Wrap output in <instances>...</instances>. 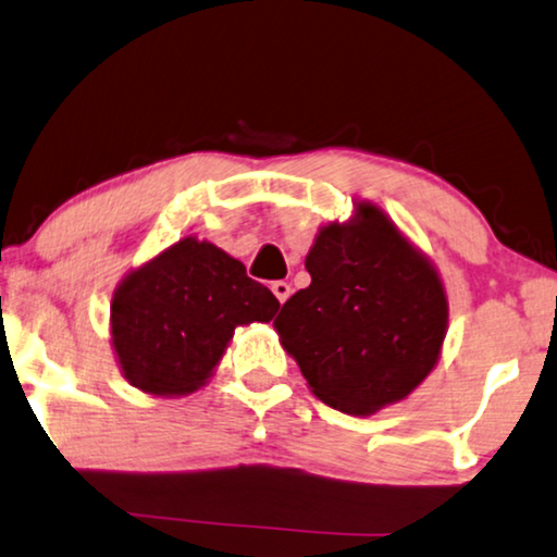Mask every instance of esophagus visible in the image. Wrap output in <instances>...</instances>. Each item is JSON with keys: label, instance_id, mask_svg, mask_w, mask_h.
Segmentation results:
<instances>
[{"label": "esophagus", "instance_id": "34e87169", "mask_svg": "<svg viewBox=\"0 0 557 557\" xmlns=\"http://www.w3.org/2000/svg\"><path fill=\"white\" fill-rule=\"evenodd\" d=\"M272 293L274 298H277L280 302H285L287 298H290V283H285V280H277V283H272Z\"/></svg>", "mask_w": 557, "mask_h": 557}]
</instances>
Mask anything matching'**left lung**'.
Segmentation results:
<instances>
[{
    "label": "left lung",
    "mask_w": 557,
    "mask_h": 557,
    "mask_svg": "<svg viewBox=\"0 0 557 557\" xmlns=\"http://www.w3.org/2000/svg\"><path fill=\"white\" fill-rule=\"evenodd\" d=\"M310 285L274 318L280 344L333 410L372 414L438 364L448 298L430 259L374 203L323 226L306 257Z\"/></svg>",
    "instance_id": "left-lung-1"
}]
</instances>
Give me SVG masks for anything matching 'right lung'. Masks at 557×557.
Here are the masks:
<instances>
[{
    "label": "right lung",
    "instance_id": "obj_1",
    "mask_svg": "<svg viewBox=\"0 0 557 557\" xmlns=\"http://www.w3.org/2000/svg\"><path fill=\"white\" fill-rule=\"evenodd\" d=\"M280 302L239 259L185 236L132 270L111 298V346L132 387L181 397L203 387L236 325L267 323Z\"/></svg>",
    "mask_w": 557,
    "mask_h": 557
}]
</instances>
